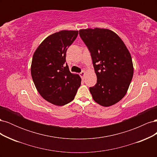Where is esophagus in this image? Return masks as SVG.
Segmentation results:
<instances>
[{"label": "esophagus", "instance_id": "34e87169", "mask_svg": "<svg viewBox=\"0 0 157 157\" xmlns=\"http://www.w3.org/2000/svg\"><path fill=\"white\" fill-rule=\"evenodd\" d=\"M85 74H86V73H85V71H82V72L80 73V77H81V78H82V79H84V76H85Z\"/></svg>", "mask_w": 157, "mask_h": 157}]
</instances>
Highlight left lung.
<instances>
[{"mask_svg": "<svg viewBox=\"0 0 157 157\" xmlns=\"http://www.w3.org/2000/svg\"><path fill=\"white\" fill-rule=\"evenodd\" d=\"M79 35L91 54L97 83L90 87L94 100L111 106L124 98L134 74L132 57L115 32L107 29H80Z\"/></svg>", "mask_w": 157, "mask_h": 157, "instance_id": "left-lung-1", "label": "left lung"}]
</instances>
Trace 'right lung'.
Returning a JSON list of instances; mask_svg holds the SVG:
<instances>
[{
  "mask_svg": "<svg viewBox=\"0 0 157 157\" xmlns=\"http://www.w3.org/2000/svg\"><path fill=\"white\" fill-rule=\"evenodd\" d=\"M78 31H60L42 42L33 56L31 73L35 87L45 100L62 106L71 102L81 84L77 74L70 72L66 52Z\"/></svg>",
  "mask_w": 157,
  "mask_h": 157,
  "instance_id": "1",
  "label": "right lung"
}]
</instances>
